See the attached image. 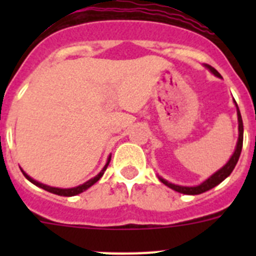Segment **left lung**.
<instances>
[{
  "mask_svg": "<svg viewBox=\"0 0 256 256\" xmlns=\"http://www.w3.org/2000/svg\"><path fill=\"white\" fill-rule=\"evenodd\" d=\"M205 66L208 68V69L212 72L214 76H220V74L216 72V69L212 66H210V65L205 64ZM236 102V101H234ZM237 106V104H236ZM237 116H238V142H237V146H236V150H234V155H232V158L230 159V162H227V164L223 166L222 169H219L218 172H216V174H212V177L209 178V180H205L204 183H201L200 186H196V187H182V186H177V184H173V183H169L166 182L165 180H162V178H160V180H162L164 184H166L168 187H170L172 190H174V191L180 192V194H184V195H200V194H202V192H206L209 191V190H212V187H216V184H219L220 182H223V180H226V178L230 176V173H232V170L234 169V166H236L237 162H238V158L240 155H241V150H242V142H244V124H242V118H241V114H240V110H238V106H237Z\"/></svg>",
  "mask_w": 256,
  "mask_h": 256,
  "instance_id": "obj_1",
  "label": "left lung"
}]
</instances>
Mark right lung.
Here are the masks:
<instances>
[{
    "instance_id": "add662e5",
    "label": "right lung",
    "mask_w": 256,
    "mask_h": 256,
    "mask_svg": "<svg viewBox=\"0 0 256 256\" xmlns=\"http://www.w3.org/2000/svg\"><path fill=\"white\" fill-rule=\"evenodd\" d=\"M110 159H112V158H108V162H106V165H105V166H104V169L100 172V173L97 174L96 177L92 178V180H88V182H86L84 184H80V186H78V187H74V188H56V187L46 186V184H42V183L37 182V180H32V178L29 177L28 174L24 173V172H22V174H24V177H26V180H30L32 183H34L36 186H38V187H40V188H44V190H46V191L51 192V194H55V195H58V196H76V195H78V194H80V192L86 191V190H87V188H90V187H91L92 184H94V183H96L97 180H98L101 177H102L104 172H105L106 169H108V162H110Z\"/></svg>"
}]
</instances>
